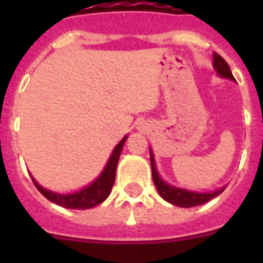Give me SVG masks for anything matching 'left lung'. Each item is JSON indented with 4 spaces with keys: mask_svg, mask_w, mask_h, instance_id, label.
I'll return each instance as SVG.
<instances>
[{
    "mask_svg": "<svg viewBox=\"0 0 263 263\" xmlns=\"http://www.w3.org/2000/svg\"><path fill=\"white\" fill-rule=\"evenodd\" d=\"M213 67H215L218 76L229 79V80H234L231 68H229V66H228V63L216 52L213 53ZM150 163H152L153 182H154L155 187H157L158 194L163 197L164 200L174 204V205L176 206L191 208V206L201 205V204L206 203V201L212 200L213 197L220 195L225 190V187H222L220 188V190H216V191H212V192H195V191H188V190H184V188L174 187V185L163 182L162 178L159 176V174H158L157 166H155L154 154H153L152 150H150Z\"/></svg>",
    "mask_w": 263,
    "mask_h": 263,
    "instance_id": "obj_1",
    "label": "left lung"
}]
</instances>
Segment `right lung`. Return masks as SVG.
Here are the masks:
<instances>
[{"mask_svg": "<svg viewBox=\"0 0 263 263\" xmlns=\"http://www.w3.org/2000/svg\"><path fill=\"white\" fill-rule=\"evenodd\" d=\"M126 138L127 136H125L118 142V145L116 146L110 158H109L108 163H106L105 168L103 170V173L100 174V176H97L95 182H92L88 187L83 188L80 191L66 195L57 194V192H52L50 190H46V188L42 187L41 184H38L35 179L31 176L32 183L35 184L38 191L46 199L58 204V205L69 208V210H88V208H93V206L103 203L106 197L109 196V194H110L111 187L115 184L116 168H117L118 159H120V154L122 152V147H124Z\"/></svg>", "mask_w": 263, "mask_h": 263, "instance_id": "right-lung-1", "label": "right lung"}]
</instances>
